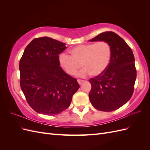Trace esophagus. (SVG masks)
Instances as JSON below:
<instances>
[{
	"instance_id": "34e87169",
	"label": "esophagus",
	"mask_w": 150,
	"mask_h": 150,
	"mask_svg": "<svg viewBox=\"0 0 150 150\" xmlns=\"http://www.w3.org/2000/svg\"><path fill=\"white\" fill-rule=\"evenodd\" d=\"M84 81V80H82V79H78V83L79 84H81V83H82Z\"/></svg>"
}]
</instances>
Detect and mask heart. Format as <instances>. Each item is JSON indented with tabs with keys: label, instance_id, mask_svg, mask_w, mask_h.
Wrapping results in <instances>:
<instances>
[{
	"label": "heart",
	"instance_id": "heart-1",
	"mask_svg": "<svg viewBox=\"0 0 150 150\" xmlns=\"http://www.w3.org/2000/svg\"><path fill=\"white\" fill-rule=\"evenodd\" d=\"M71 56L62 53L59 57L61 66L68 74H78L82 66L84 69L79 73L81 77L90 74L98 76L104 73L110 62L111 47L106 41L81 44L72 48Z\"/></svg>",
	"mask_w": 150,
	"mask_h": 150
}]
</instances>
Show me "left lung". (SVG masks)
Here are the masks:
<instances>
[{"mask_svg": "<svg viewBox=\"0 0 150 150\" xmlns=\"http://www.w3.org/2000/svg\"><path fill=\"white\" fill-rule=\"evenodd\" d=\"M89 40H104L111 47V57L106 70L89 81L91 84L89 98L96 110L112 111L123 106L133 94L137 69L133 51L120 36L111 31Z\"/></svg>", "mask_w": 150, "mask_h": 150, "instance_id": "obj_1", "label": "left lung"}]
</instances>
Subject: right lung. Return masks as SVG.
<instances>
[{"label":"right lung","instance_id":"add662e5","mask_svg":"<svg viewBox=\"0 0 150 150\" xmlns=\"http://www.w3.org/2000/svg\"><path fill=\"white\" fill-rule=\"evenodd\" d=\"M66 44L48 37L28 45L19 62L20 85L29 106L40 114L56 115L69 106L79 88L76 79L59 66Z\"/></svg>","mask_w":150,"mask_h":150}]
</instances>
